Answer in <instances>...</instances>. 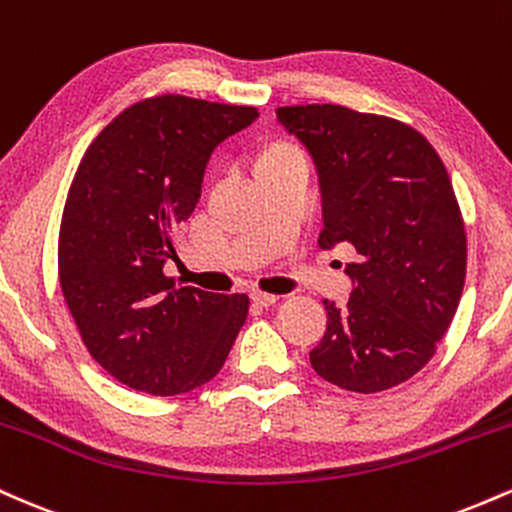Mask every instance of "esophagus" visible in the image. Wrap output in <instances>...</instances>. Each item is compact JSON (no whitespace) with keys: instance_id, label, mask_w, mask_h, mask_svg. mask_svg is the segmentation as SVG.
Here are the masks:
<instances>
[{"instance_id":"34e87169","label":"esophagus","mask_w":512,"mask_h":512,"mask_svg":"<svg viewBox=\"0 0 512 512\" xmlns=\"http://www.w3.org/2000/svg\"><path fill=\"white\" fill-rule=\"evenodd\" d=\"M252 301H255L257 305H262V308H269V305H274L276 301H279V296H276V293H267V291H255L252 293Z\"/></svg>"}]
</instances>
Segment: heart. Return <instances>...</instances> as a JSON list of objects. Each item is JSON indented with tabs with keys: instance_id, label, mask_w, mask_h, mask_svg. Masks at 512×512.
Segmentation results:
<instances>
[{
	"instance_id": "1",
	"label": "heart",
	"mask_w": 512,
	"mask_h": 512,
	"mask_svg": "<svg viewBox=\"0 0 512 512\" xmlns=\"http://www.w3.org/2000/svg\"><path fill=\"white\" fill-rule=\"evenodd\" d=\"M293 149H296V146H291V144H274V146H269L267 151H264V154H262V161H264V158H272V156L286 154V151H293Z\"/></svg>"
}]
</instances>
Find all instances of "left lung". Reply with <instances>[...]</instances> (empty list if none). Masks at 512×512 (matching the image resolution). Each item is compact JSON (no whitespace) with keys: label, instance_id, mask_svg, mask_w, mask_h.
Listing matches in <instances>:
<instances>
[{"label":"left lung","instance_id":"8db88e82","mask_svg":"<svg viewBox=\"0 0 512 512\" xmlns=\"http://www.w3.org/2000/svg\"><path fill=\"white\" fill-rule=\"evenodd\" d=\"M279 122L320 173V248L354 245L349 303L327 310L315 373L373 395L407 383L436 354L464 289L467 233L448 170L421 132L332 103L284 105Z\"/></svg>","mask_w":512,"mask_h":512}]
</instances>
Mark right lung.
Segmentation results:
<instances>
[{"instance_id":"add662e5","label":"right lung","mask_w":512,"mask_h":512,"mask_svg":"<svg viewBox=\"0 0 512 512\" xmlns=\"http://www.w3.org/2000/svg\"><path fill=\"white\" fill-rule=\"evenodd\" d=\"M252 105L144 98L93 139L64 202L57 272L88 354L146 395H182L226 363L250 310L163 272L173 233L202 195L216 144L248 127Z\"/></svg>"}]
</instances>
